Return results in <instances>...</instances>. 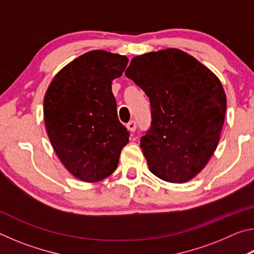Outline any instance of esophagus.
Segmentation results:
<instances>
[{
  "instance_id": "obj_1",
  "label": "esophagus",
  "mask_w": 254,
  "mask_h": 254,
  "mask_svg": "<svg viewBox=\"0 0 254 254\" xmlns=\"http://www.w3.org/2000/svg\"><path fill=\"white\" fill-rule=\"evenodd\" d=\"M127 127L128 131L134 132L136 130V122L133 121V120H132V121H130V122L127 124Z\"/></svg>"
}]
</instances>
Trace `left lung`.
Masks as SVG:
<instances>
[{"instance_id":"left-lung-1","label":"left lung","mask_w":254,"mask_h":254,"mask_svg":"<svg viewBox=\"0 0 254 254\" xmlns=\"http://www.w3.org/2000/svg\"><path fill=\"white\" fill-rule=\"evenodd\" d=\"M126 76L150 100L151 124L140 143L150 171L169 183L192 179L220 140L226 112L220 79L175 48L136 56Z\"/></svg>"}]
</instances>
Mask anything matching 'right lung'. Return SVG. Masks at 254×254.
<instances>
[{"instance_id": "1", "label": "right lung", "mask_w": 254, "mask_h": 254, "mask_svg": "<svg viewBox=\"0 0 254 254\" xmlns=\"http://www.w3.org/2000/svg\"><path fill=\"white\" fill-rule=\"evenodd\" d=\"M126 56L93 50L64 67L44 101L47 132L70 174L100 182L117 169L130 132L119 121L112 80L122 75Z\"/></svg>"}]
</instances>
